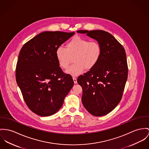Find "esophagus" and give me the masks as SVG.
Masks as SVG:
<instances>
[{"mask_svg":"<svg viewBox=\"0 0 149 149\" xmlns=\"http://www.w3.org/2000/svg\"><path fill=\"white\" fill-rule=\"evenodd\" d=\"M72 79H73L74 82V83H75V84L77 83V78H75V77H73V78H72Z\"/></svg>","mask_w":149,"mask_h":149,"instance_id":"34e87169","label":"esophagus"}]
</instances>
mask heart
Returning <instances> with one entry per match:
<instances>
[{
    "label": "heart",
    "mask_w": 149,
    "mask_h": 149,
    "mask_svg": "<svg viewBox=\"0 0 149 149\" xmlns=\"http://www.w3.org/2000/svg\"><path fill=\"white\" fill-rule=\"evenodd\" d=\"M101 55L102 46L97 41H90L79 36L70 40L66 48L58 47L56 51L58 65L62 69H68L73 57L74 64L66 70V72L74 77L79 75L84 69H92L98 62Z\"/></svg>",
    "instance_id": "b5f03b06"
}]
</instances>
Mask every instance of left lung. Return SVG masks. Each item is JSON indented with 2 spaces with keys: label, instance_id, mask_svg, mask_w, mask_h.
<instances>
[{
  "label": "left lung",
  "instance_id": "obj_1",
  "mask_svg": "<svg viewBox=\"0 0 149 149\" xmlns=\"http://www.w3.org/2000/svg\"><path fill=\"white\" fill-rule=\"evenodd\" d=\"M96 40L102 46L97 64L77 79L83 89L81 101L87 111L102 116L113 110L120 103L127 79L125 50L109 33L102 30L77 31Z\"/></svg>",
  "mask_w": 149,
  "mask_h": 149
}]
</instances>
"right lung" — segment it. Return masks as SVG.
<instances>
[{
	"instance_id": "add662e5",
	"label": "right lung",
	"mask_w": 149,
	"mask_h": 149,
	"mask_svg": "<svg viewBox=\"0 0 149 149\" xmlns=\"http://www.w3.org/2000/svg\"><path fill=\"white\" fill-rule=\"evenodd\" d=\"M75 32L46 31L23 45L16 68V80L28 108L40 116H49L62 107L74 86L56 56L58 47Z\"/></svg>"
}]
</instances>
